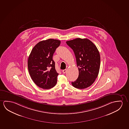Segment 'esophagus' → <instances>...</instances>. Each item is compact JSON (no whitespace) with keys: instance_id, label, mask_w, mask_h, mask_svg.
I'll list each match as a JSON object with an SVG mask.
<instances>
[{"instance_id":"esophagus-1","label":"esophagus","mask_w":129,"mask_h":129,"mask_svg":"<svg viewBox=\"0 0 129 129\" xmlns=\"http://www.w3.org/2000/svg\"><path fill=\"white\" fill-rule=\"evenodd\" d=\"M66 70H63V71H62V72H63V74H65L66 73Z\"/></svg>"}]
</instances>
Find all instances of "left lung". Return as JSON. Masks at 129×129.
<instances>
[{
    "label": "left lung",
    "mask_w": 129,
    "mask_h": 129,
    "mask_svg": "<svg viewBox=\"0 0 129 129\" xmlns=\"http://www.w3.org/2000/svg\"><path fill=\"white\" fill-rule=\"evenodd\" d=\"M66 43L74 51L79 71L78 77L72 84L80 89L87 88L94 82L98 75L100 64L98 50L87 39L77 38L67 41Z\"/></svg>",
    "instance_id": "8db88e82"
}]
</instances>
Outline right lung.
I'll use <instances>...</instances> for the list:
<instances>
[{"label": "right lung", "instance_id": "1", "mask_svg": "<svg viewBox=\"0 0 129 129\" xmlns=\"http://www.w3.org/2000/svg\"><path fill=\"white\" fill-rule=\"evenodd\" d=\"M60 44V41L51 39L40 41L29 55V74L35 84L43 89H51L56 84L59 74L55 70L52 57Z\"/></svg>", "mask_w": 129, "mask_h": 129}]
</instances>
